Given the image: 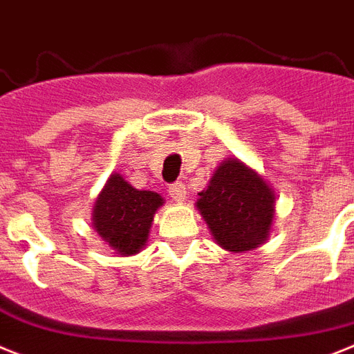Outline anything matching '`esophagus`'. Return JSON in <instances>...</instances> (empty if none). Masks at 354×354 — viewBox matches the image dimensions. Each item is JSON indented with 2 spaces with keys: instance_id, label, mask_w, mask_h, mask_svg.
Wrapping results in <instances>:
<instances>
[{
  "instance_id": "obj_1",
  "label": "esophagus",
  "mask_w": 354,
  "mask_h": 354,
  "mask_svg": "<svg viewBox=\"0 0 354 354\" xmlns=\"http://www.w3.org/2000/svg\"><path fill=\"white\" fill-rule=\"evenodd\" d=\"M168 193H170V197L174 198L175 202H183L184 198H186V186H184L183 183H175L171 184Z\"/></svg>"
}]
</instances>
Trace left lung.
Listing matches in <instances>:
<instances>
[{
    "instance_id": "8db88e82",
    "label": "left lung",
    "mask_w": 354,
    "mask_h": 354,
    "mask_svg": "<svg viewBox=\"0 0 354 354\" xmlns=\"http://www.w3.org/2000/svg\"><path fill=\"white\" fill-rule=\"evenodd\" d=\"M195 207L214 243L240 254L268 240L276 214V192L263 175L236 157H227L214 170L207 188L198 193Z\"/></svg>"
}]
</instances>
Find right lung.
Returning a JSON list of instances; mask_svg holds the SVG:
<instances>
[{
  "label": "right lung",
  "instance_id": "right-lung-1",
  "mask_svg": "<svg viewBox=\"0 0 354 354\" xmlns=\"http://www.w3.org/2000/svg\"><path fill=\"white\" fill-rule=\"evenodd\" d=\"M162 204L159 193L134 188L114 171L93 206V227L114 254H138L147 245L153 214Z\"/></svg>",
  "mask_w": 354,
  "mask_h": 354
}]
</instances>
